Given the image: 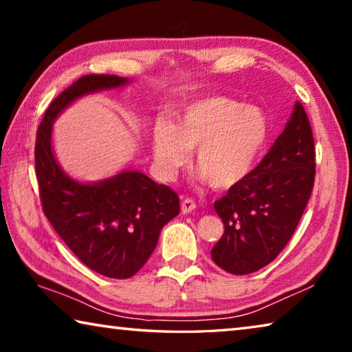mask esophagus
I'll return each instance as SVG.
<instances>
[{"instance_id": "34e87169", "label": "esophagus", "mask_w": 352, "mask_h": 352, "mask_svg": "<svg viewBox=\"0 0 352 352\" xmlns=\"http://www.w3.org/2000/svg\"><path fill=\"white\" fill-rule=\"evenodd\" d=\"M195 208H197V205H195V201L192 199H184L182 201V212L183 214H189L192 212Z\"/></svg>"}]
</instances>
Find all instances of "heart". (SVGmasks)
I'll list each match as a JSON object with an SVG mask.
<instances>
[{
	"label": "heart",
	"instance_id": "b5f03b06",
	"mask_svg": "<svg viewBox=\"0 0 352 352\" xmlns=\"http://www.w3.org/2000/svg\"><path fill=\"white\" fill-rule=\"evenodd\" d=\"M269 141V121L258 107L243 105L225 96H211L188 104L177 124L155 122L152 152L162 180H172L188 164L190 148L201 177L214 188L236 186L252 174Z\"/></svg>",
	"mask_w": 352,
	"mask_h": 352
}]
</instances>
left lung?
<instances>
[{"label": "left lung", "mask_w": 352, "mask_h": 352, "mask_svg": "<svg viewBox=\"0 0 352 352\" xmlns=\"http://www.w3.org/2000/svg\"><path fill=\"white\" fill-rule=\"evenodd\" d=\"M314 180L312 129L305 107L296 102L262 162L214 204L225 233L211 250L212 261L233 275H250L270 264L294 236Z\"/></svg>", "instance_id": "1"}]
</instances>
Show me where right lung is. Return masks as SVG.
<instances>
[{
    "label": "right lung",
    "mask_w": 352,
    "mask_h": 352,
    "mask_svg": "<svg viewBox=\"0 0 352 352\" xmlns=\"http://www.w3.org/2000/svg\"><path fill=\"white\" fill-rule=\"evenodd\" d=\"M126 83V77L113 74L77 79L47 107L35 140V174L46 219L88 269L115 279L133 276L151 258L160 231L180 214L178 195L138 170L91 184L76 182L58 166L51 133L54 119L73 100Z\"/></svg>",
    "instance_id": "add662e5"
}]
</instances>
